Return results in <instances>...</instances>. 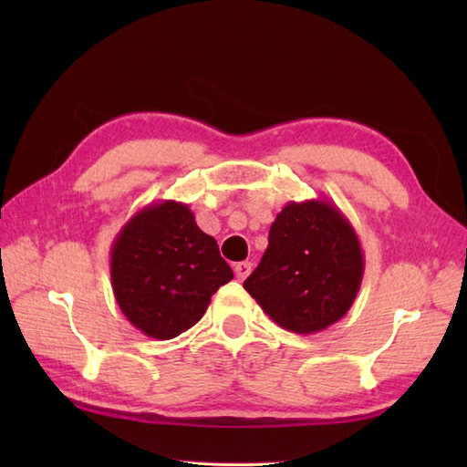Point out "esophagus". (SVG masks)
Here are the masks:
<instances>
[{"mask_svg": "<svg viewBox=\"0 0 467 467\" xmlns=\"http://www.w3.org/2000/svg\"><path fill=\"white\" fill-rule=\"evenodd\" d=\"M251 269H253V265H251L249 261H244V263H236V265H234V275H236V279H239V281H244L246 276H249Z\"/></svg>", "mask_w": 467, "mask_h": 467, "instance_id": "esophagus-1", "label": "esophagus"}]
</instances>
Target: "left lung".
Returning a JSON list of instances; mask_svg holds the SVG:
<instances>
[{
	"label": "left lung",
	"mask_w": 467,
	"mask_h": 467,
	"mask_svg": "<svg viewBox=\"0 0 467 467\" xmlns=\"http://www.w3.org/2000/svg\"><path fill=\"white\" fill-rule=\"evenodd\" d=\"M359 236L329 201L286 202L244 289L286 331L311 335L343 319L363 281Z\"/></svg>",
	"instance_id": "left-lung-1"
}]
</instances>
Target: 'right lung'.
<instances>
[{
    "instance_id": "right-lung-1",
    "label": "right lung",
    "mask_w": 467,
    "mask_h": 467,
    "mask_svg": "<svg viewBox=\"0 0 467 467\" xmlns=\"http://www.w3.org/2000/svg\"><path fill=\"white\" fill-rule=\"evenodd\" d=\"M110 276L126 319L166 341L202 319L211 296L233 279V271L188 204L161 201L138 211L116 234Z\"/></svg>"
}]
</instances>
